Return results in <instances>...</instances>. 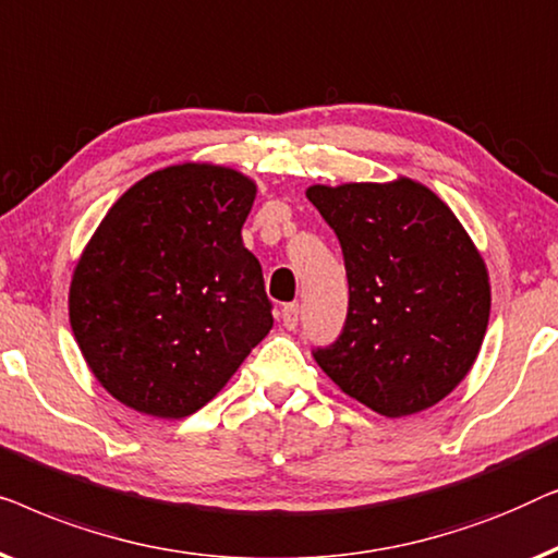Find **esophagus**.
<instances>
[{"mask_svg":"<svg viewBox=\"0 0 558 558\" xmlns=\"http://www.w3.org/2000/svg\"><path fill=\"white\" fill-rule=\"evenodd\" d=\"M298 316H301V308H298V303H288V305H282V311H280V320H282V326L288 328V331H293V328L298 326Z\"/></svg>","mask_w":558,"mask_h":558,"instance_id":"34e87169","label":"esophagus"}]
</instances>
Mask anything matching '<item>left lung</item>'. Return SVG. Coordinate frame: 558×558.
<instances>
[{
  "mask_svg": "<svg viewBox=\"0 0 558 558\" xmlns=\"http://www.w3.org/2000/svg\"><path fill=\"white\" fill-rule=\"evenodd\" d=\"M305 197L341 242L349 316L316 361L343 395L410 417L450 395L481 354L490 278L454 211L410 177L313 184Z\"/></svg>",
  "mask_w": 558,
  "mask_h": 558,
  "instance_id": "obj_1",
  "label": "left lung"
}]
</instances>
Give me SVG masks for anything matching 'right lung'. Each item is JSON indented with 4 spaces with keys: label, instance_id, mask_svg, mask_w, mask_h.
Segmentation results:
<instances>
[{
    "label": "right lung",
    "instance_id": "obj_1",
    "mask_svg": "<svg viewBox=\"0 0 558 558\" xmlns=\"http://www.w3.org/2000/svg\"><path fill=\"white\" fill-rule=\"evenodd\" d=\"M257 184L184 161L125 190L77 257L68 313L113 399L182 420L215 399L270 333L263 268L242 245Z\"/></svg>",
    "mask_w": 558,
    "mask_h": 558
}]
</instances>
